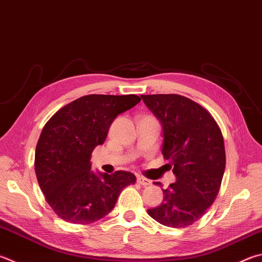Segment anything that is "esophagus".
Instances as JSON below:
<instances>
[{"label": "esophagus", "mask_w": 262, "mask_h": 262, "mask_svg": "<svg viewBox=\"0 0 262 262\" xmlns=\"http://www.w3.org/2000/svg\"><path fill=\"white\" fill-rule=\"evenodd\" d=\"M137 183L141 184V185H144V187H146V185H150L151 184V181L149 179H145L143 177H137L136 179Z\"/></svg>", "instance_id": "1"}]
</instances>
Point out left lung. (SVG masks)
<instances>
[{
	"label": "left lung",
	"instance_id": "8db88e82",
	"mask_svg": "<svg viewBox=\"0 0 262 262\" xmlns=\"http://www.w3.org/2000/svg\"><path fill=\"white\" fill-rule=\"evenodd\" d=\"M161 123V154L177 178L147 214L170 228L191 226L215 201L226 167L222 133L198 103L175 94L141 95ZM159 184V182H155Z\"/></svg>",
	"mask_w": 262,
	"mask_h": 262
}]
</instances>
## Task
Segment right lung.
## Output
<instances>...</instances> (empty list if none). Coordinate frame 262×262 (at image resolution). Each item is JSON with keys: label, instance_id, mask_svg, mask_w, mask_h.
<instances>
[{"label": "right lung", "instance_id": "obj_1", "mask_svg": "<svg viewBox=\"0 0 262 262\" xmlns=\"http://www.w3.org/2000/svg\"><path fill=\"white\" fill-rule=\"evenodd\" d=\"M136 95H87L57 111L35 150V174L47 202L63 220L88 225L110 213L121 190L134 184L130 172L92 170V152L102 145L115 119L134 107Z\"/></svg>", "mask_w": 262, "mask_h": 262}]
</instances>
